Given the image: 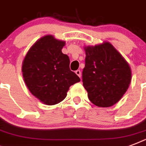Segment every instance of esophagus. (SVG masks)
Returning a JSON list of instances; mask_svg holds the SVG:
<instances>
[{
  "mask_svg": "<svg viewBox=\"0 0 146 146\" xmlns=\"http://www.w3.org/2000/svg\"><path fill=\"white\" fill-rule=\"evenodd\" d=\"M76 75H77L79 77H80V78L81 77V71L78 70L76 71Z\"/></svg>",
  "mask_w": 146,
  "mask_h": 146,
  "instance_id": "obj_1",
  "label": "esophagus"
}]
</instances>
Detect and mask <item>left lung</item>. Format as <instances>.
<instances>
[{
  "label": "left lung",
  "instance_id": "8db88e82",
  "mask_svg": "<svg viewBox=\"0 0 146 146\" xmlns=\"http://www.w3.org/2000/svg\"><path fill=\"white\" fill-rule=\"evenodd\" d=\"M83 86L89 99L102 108L120 100L131 82V70L122 55L109 42L85 47Z\"/></svg>",
  "mask_w": 146,
  "mask_h": 146
}]
</instances>
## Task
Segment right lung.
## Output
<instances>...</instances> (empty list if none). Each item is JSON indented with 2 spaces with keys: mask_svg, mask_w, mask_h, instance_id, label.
Instances as JSON below:
<instances>
[{
  "mask_svg": "<svg viewBox=\"0 0 146 146\" xmlns=\"http://www.w3.org/2000/svg\"><path fill=\"white\" fill-rule=\"evenodd\" d=\"M65 42L53 35L38 39L26 54L22 71L29 90L44 104H58L72 85L80 79L70 69V59L62 53Z\"/></svg>",
  "mask_w": 146,
  "mask_h": 146,
  "instance_id": "1",
  "label": "right lung"
}]
</instances>
